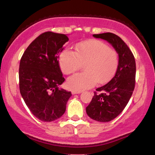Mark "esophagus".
<instances>
[{
	"instance_id": "1",
	"label": "esophagus",
	"mask_w": 155,
	"mask_h": 155,
	"mask_svg": "<svg viewBox=\"0 0 155 155\" xmlns=\"http://www.w3.org/2000/svg\"><path fill=\"white\" fill-rule=\"evenodd\" d=\"M81 91H76V90H73L72 91V94L73 95H75V94H79L81 93Z\"/></svg>"
}]
</instances>
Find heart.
Returning a JSON list of instances; mask_svg holds the SVG:
<instances>
[{
  "label": "heart",
  "mask_w": 155,
  "mask_h": 155,
  "mask_svg": "<svg viewBox=\"0 0 155 155\" xmlns=\"http://www.w3.org/2000/svg\"><path fill=\"white\" fill-rule=\"evenodd\" d=\"M84 63L86 71L69 77L67 86L71 90L81 91L94 87L98 81L107 82L113 77L119 65V55L99 40L84 41L77 44L75 51L65 49L59 56L60 69L65 74L74 73Z\"/></svg>",
  "instance_id": "heart-1"
}]
</instances>
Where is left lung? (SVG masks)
Wrapping results in <instances>:
<instances>
[{
    "instance_id": "obj_1",
    "label": "left lung",
    "mask_w": 155,
    "mask_h": 155,
    "mask_svg": "<svg viewBox=\"0 0 155 155\" xmlns=\"http://www.w3.org/2000/svg\"><path fill=\"white\" fill-rule=\"evenodd\" d=\"M94 37L107 41L119 54V65L109 82L96 89L87 114L101 122L113 120L129 102L136 84V60L128 46L120 37L111 33L94 34Z\"/></svg>"
}]
</instances>
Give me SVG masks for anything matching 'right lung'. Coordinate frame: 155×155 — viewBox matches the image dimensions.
I'll use <instances>...</instances> for the list:
<instances>
[{
  "instance_id": "right-lung-1",
  "label": "right lung",
  "mask_w": 155,
  "mask_h": 155,
  "mask_svg": "<svg viewBox=\"0 0 155 155\" xmlns=\"http://www.w3.org/2000/svg\"><path fill=\"white\" fill-rule=\"evenodd\" d=\"M68 41L66 35L45 32L28 46L20 60L19 91L27 106L43 122L63 116L71 92L59 86L65 81L58 53Z\"/></svg>"
}]
</instances>
